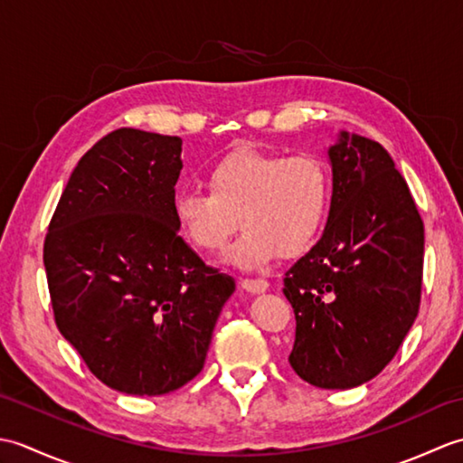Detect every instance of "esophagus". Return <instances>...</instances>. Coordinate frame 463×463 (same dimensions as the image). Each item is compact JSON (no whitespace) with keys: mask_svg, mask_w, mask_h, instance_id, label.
I'll return each mask as SVG.
<instances>
[{"mask_svg":"<svg viewBox=\"0 0 463 463\" xmlns=\"http://www.w3.org/2000/svg\"><path fill=\"white\" fill-rule=\"evenodd\" d=\"M241 287L247 292L260 294V292H267L270 284L264 279H244V280H241Z\"/></svg>","mask_w":463,"mask_h":463,"instance_id":"1","label":"esophagus"}]
</instances>
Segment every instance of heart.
<instances>
[{"instance_id": "b5f03b06", "label": "heart", "mask_w": 463, "mask_h": 463, "mask_svg": "<svg viewBox=\"0 0 463 463\" xmlns=\"http://www.w3.org/2000/svg\"><path fill=\"white\" fill-rule=\"evenodd\" d=\"M206 189H181L173 214L183 234L204 252L222 250L232 234H244L229 262L257 270L277 257L310 249L326 222L332 181L314 155L284 156L239 146L206 171Z\"/></svg>"}]
</instances>
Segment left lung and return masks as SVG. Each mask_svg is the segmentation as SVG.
Returning <instances> with one entry per match:
<instances>
[{
  "instance_id": "1",
  "label": "left lung",
  "mask_w": 463,
  "mask_h": 463,
  "mask_svg": "<svg viewBox=\"0 0 463 463\" xmlns=\"http://www.w3.org/2000/svg\"><path fill=\"white\" fill-rule=\"evenodd\" d=\"M328 159L326 229L287 270L282 292L297 317L292 370L346 390L388 366L418 317L424 222L380 143L340 131Z\"/></svg>"
}]
</instances>
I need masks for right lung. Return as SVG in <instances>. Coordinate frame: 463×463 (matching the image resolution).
<instances>
[{
    "label": "right lung",
    "instance_id": "1",
    "mask_svg": "<svg viewBox=\"0 0 463 463\" xmlns=\"http://www.w3.org/2000/svg\"><path fill=\"white\" fill-rule=\"evenodd\" d=\"M181 145L127 127L97 141L69 176L43 244L59 332L123 394L161 396L191 382L234 292L179 237Z\"/></svg>",
    "mask_w": 463,
    "mask_h": 463
}]
</instances>
